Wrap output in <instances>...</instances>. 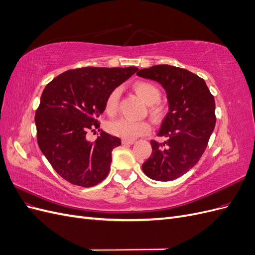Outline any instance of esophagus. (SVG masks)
Wrapping results in <instances>:
<instances>
[{
	"label": "esophagus",
	"instance_id": "esophagus-1",
	"mask_svg": "<svg viewBox=\"0 0 255 255\" xmlns=\"http://www.w3.org/2000/svg\"><path fill=\"white\" fill-rule=\"evenodd\" d=\"M121 141L123 144H133L135 142L134 140H130V139H122Z\"/></svg>",
	"mask_w": 255,
	"mask_h": 255
}]
</instances>
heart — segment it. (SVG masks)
<instances>
[{
  "label": "heart",
  "instance_id": "b5f03b06",
  "mask_svg": "<svg viewBox=\"0 0 255 255\" xmlns=\"http://www.w3.org/2000/svg\"><path fill=\"white\" fill-rule=\"evenodd\" d=\"M134 90L148 105H153L159 101L160 91L151 83L137 82L134 84ZM121 90L115 88L109 95L105 102V110L110 115L115 114L118 110ZM150 125L145 121H134L128 118H120L112 121L109 125V130L123 139H135V138L148 134L150 132Z\"/></svg>",
  "mask_w": 255,
  "mask_h": 255
}]
</instances>
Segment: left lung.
Listing matches in <instances>:
<instances>
[{
    "mask_svg": "<svg viewBox=\"0 0 255 255\" xmlns=\"http://www.w3.org/2000/svg\"><path fill=\"white\" fill-rule=\"evenodd\" d=\"M137 75L159 83L169 107L157 133L165 141L151 140L152 154L142 171L155 181L175 180L189 171L206 149L216 123L214 97L204 80L186 69L156 65Z\"/></svg>",
    "mask_w": 255,
    "mask_h": 255,
    "instance_id": "obj_1",
    "label": "left lung"
}]
</instances>
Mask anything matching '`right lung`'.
Wrapping results in <instances>:
<instances>
[{
	"instance_id": "right-lung-1",
	"label": "right lung",
	"mask_w": 255,
	"mask_h": 255,
	"mask_svg": "<svg viewBox=\"0 0 255 255\" xmlns=\"http://www.w3.org/2000/svg\"><path fill=\"white\" fill-rule=\"evenodd\" d=\"M137 67H86L59 74L45 86L36 111L38 145L61 177L73 185L91 187L111 169L112 151L120 138L105 132L95 142L86 138L100 127L111 92L129 79Z\"/></svg>"
}]
</instances>
